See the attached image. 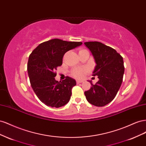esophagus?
<instances>
[{"label":"esophagus","instance_id":"1","mask_svg":"<svg viewBox=\"0 0 146 146\" xmlns=\"http://www.w3.org/2000/svg\"><path fill=\"white\" fill-rule=\"evenodd\" d=\"M83 81H81V80H76V83L77 84H79V83H82Z\"/></svg>","mask_w":146,"mask_h":146}]
</instances>
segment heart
Returning a JSON list of instances; mask_svg holds the SVG:
<instances>
[{
    "mask_svg": "<svg viewBox=\"0 0 146 146\" xmlns=\"http://www.w3.org/2000/svg\"><path fill=\"white\" fill-rule=\"evenodd\" d=\"M86 50L85 49H80L79 50V53L85 51ZM87 71V69L85 68H75L74 69L72 72H71V75L74 77L75 78H82L83 76V74H85Z\"/></svg>",
    "mask_w": 146,
    "mask_h": 146,
    "instance_id": "obj_1",
    "label": "heart"
}]
</instances>
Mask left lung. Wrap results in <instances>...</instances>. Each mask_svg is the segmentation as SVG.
Masks as SVG:
<instances>
[{
	"mask_svg": "<svg viewBox=\"0 0 146 146\" xmlns=\"http://www.w3.org/2000/svg\"><path fill=\"white\" fill-rule=\"evenodd\" d=\"M93 55L96 66L92 76L99 81L85 92L87 100L96 107H104L115 98L121 87L124 73L122 56L112 47L98 41L85 42Z\"/></svg>",
	"mask_w": 146,
	"mask_h": 146,
	"instance_id": "8db88e82",
	"label": "left lung"
}]
</instances>
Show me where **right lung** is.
<instances>
[{"label":"right lung","mask_w":146,"mask_h":146,"mask_svg":"<svg viewBox=\"0 0 146 146\" xmlns=\"http://www.w3.org/2000/svg\"><path fill=\"white\" fill-rule=\"evenodd\" d=\"M82 44V42L53 39L41 43L30 55L27 71L31 86L47 106L59 108L69 101L76 82L68 76L62 82L55 80V70L62 65L66 52Z\"/></svg>","instance_id":"1"}]
</instances>
